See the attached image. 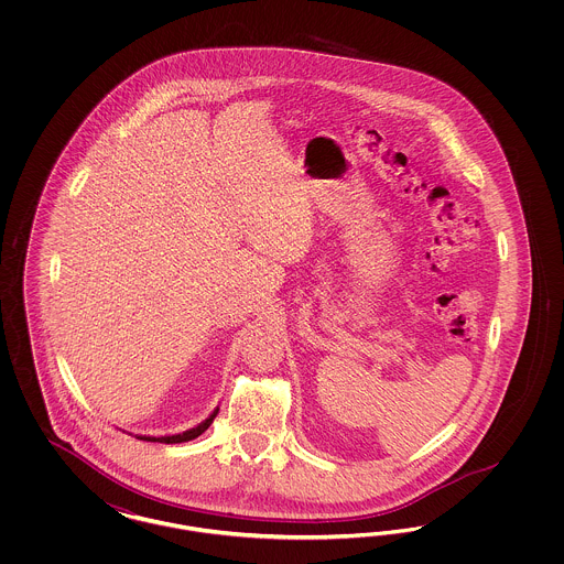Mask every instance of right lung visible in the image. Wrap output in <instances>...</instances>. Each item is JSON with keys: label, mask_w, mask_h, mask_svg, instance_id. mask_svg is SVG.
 <instances>
[{"label": "right lung", "mask_w": 564, "mask_h": 564, "mask_svg": "<svg viewBox=\"0 0 564 564\" xmlns=\"http://www.w3.org/2000/svg\"><path fill=\"white\" fill-rule=\"evenodd\" d=\"M217 410H219V408H215L214 414H212L207 421H203L198 427H194V430L184 431V433H177V435H164V437H139V440L161 442V444H180V442H189V440H194V437H198L200 433H205V431L209 430V425L214 423V419L217 416Z\"/></svg>", "instance_id": "add662e5"}]
</instances>
